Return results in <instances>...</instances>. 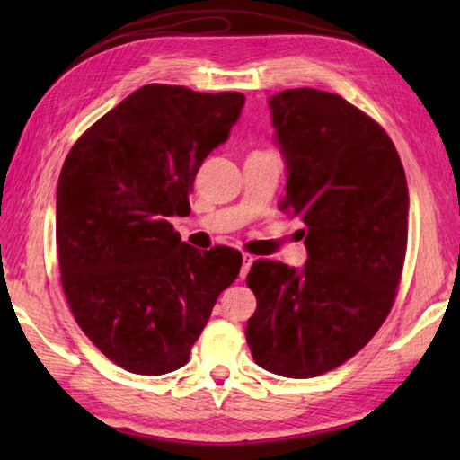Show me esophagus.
Masks as SVG:
<instances>
[{"label":"esophagus","instance_id":"obj_1","mask_svg":"<svg viewBox=\"0 0 460 460\" xmlns=\"http://www.w3.org/2000/svg\"><path fill=\"white\" fill-rule=\"evenodd\" d=\"M241 260H243V263H241V271H239V276H241V278H245V276H247V271H249V268H252V263L255 261V258H253V255H249V253H243V255H241Z\"/></svg>","mask_w":460,"mask_h":460}]
</instances>
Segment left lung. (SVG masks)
Here are the masks:
<instances>
[{
	"label": "left lung",
	"instance_id": "left-lung-1",
	"mask_svg": "<svg viewBox=\"0 0 460 460\" xmlns=\"http://www.w3.org/2000/svg\"><path fill=\"white\" fill-rule=\"evenodd\" d=\"M286 164L279 208L305 223L302 268L258 260L245 339L260 367L306 379L367 345L392 310L408 245V182L381 126L332 93L268 99Z\"/></svg>",
	"mask_w": 460,
	"mask_h": 460
}]
</instances>
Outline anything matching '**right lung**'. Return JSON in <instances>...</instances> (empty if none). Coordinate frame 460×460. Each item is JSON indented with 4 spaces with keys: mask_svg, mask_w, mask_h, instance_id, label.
Here are the masks:
<instances>
[{
    "mask_svg": "<svg viewBox=\"0 0 460 460\" xmlns=\"http://www.w3.org/2000/svg\"><path fill=\"white\" fill-rule=\"evenodd\" d=\"M245 97L144 84L68 152L57 189L65 296L107 359L137 376L181 369L241 268L237 249H194L170 225L190 213L202 160L227 142Z\"/></svg>",
    "mask_w": 460,
    "mask_h": 460,
    "instance_id": "right-lung-1",
    "label": "right lung"
}]
</instances>
